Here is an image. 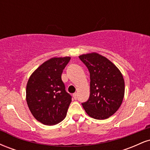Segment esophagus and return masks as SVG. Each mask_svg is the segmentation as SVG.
Masks as SVG:
<instances>
[{"instance_id":"obj_1","label":"esophagus","mask_w":150,"mask_h":150,"mask_svg":"<svg viewBox=\"0 0 150 150\" xmlns=\"http://www.w3.org/2000/svg\"><path fill=\"white\" fill-rule=\"evenodd\" d=\"M73 97L75 99H77V93H74V94H73Z\"/></svg>"}]
</instances>
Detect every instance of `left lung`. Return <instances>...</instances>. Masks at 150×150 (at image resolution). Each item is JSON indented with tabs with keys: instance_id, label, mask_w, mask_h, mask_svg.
Wrapping results in <instances>:
<instances>
[{
	"instance_id": "8db88e82",
	"label": "left lung",
	"mask_w": 150,
	"mask_h": 150,
	"mask_svg": "<svg viewBox=\"0 0 150 150\" xmlns=\"http://www.w3.org/2000/svg\"><path fill=\"white\" fill-rule=\"evenodd\" d=\"M80 59L90 74V95L82 105L89 116L104 120L118 111L125 94L123 75L111 61L96 52L82 54Z\"/></svg>"
}]
</instances>
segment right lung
Returning a JSON list of instances; mask_svg holds the SVG:
<instances>
[{
    "label": "right lung",
    "instance_id": "obj_1",
    "mask_svg": "<svg viewBox=\"0 0 150 150\" xmlns=\"http://www.w3.org/2000/svg\"><path fill=\"white\" fill-rule=\"evenodd\" d=\"M70 60L69 56L50 58L29 78L26 100L32 114L43 124L56 125L66 116L71 96L65 91L61 75Z\"/></svg>",
    "mask_w": 150,
    "mask_h": 150
}]
</instances>
